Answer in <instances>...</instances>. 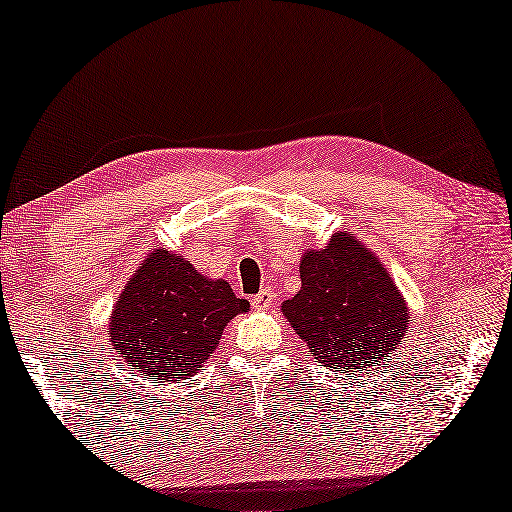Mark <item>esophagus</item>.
I'll list each match as a JSON object with an SVG mask.
<instances>
[{
	"mask_svg": "<svg viewBox=\"0 0 512 512\" xmlns=\"http://www.w3.org/2000/svg\"><path fill=\"white\" fill-rule=\"evenodd\" d=\"M271 303H273V294H271L269 289H262V291H259L257 296H253V307H255L257 312H262V310H269Z\"/></svg>",
	"mask_w": 512,
	"mask_h": 512,
	"instance_id": "34e87169",
	"label": "esophagus"
}]
</instances>
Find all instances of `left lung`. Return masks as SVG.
<instances>
[{"label": "left lung", "mask_w": 512, "mask_h": 512, "mask_svg": "<svg viewBox=\"0 0 512 512\" xmlns=\"http://www.w3.org/2000/svg\"><path fill=\"white\" fill-rule=\"evenodd\" d=\"M291 328L330 369L367 371L408 330V305L378 257L346 232L300 259V291L282 303Z\"/></svg>", "instance_id": "left-lung-1"}]
</instances>
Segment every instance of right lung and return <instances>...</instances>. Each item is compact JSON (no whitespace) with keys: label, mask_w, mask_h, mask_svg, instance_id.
I'll return each instance as SVG.
<instances>
[{"label":"right lung","mask_w":512,"mask_h":512,"mask_svg":"<svg viewBox=\"0 0 512 512\" xmlns=\"http://www.w3.org/2000/svg\"><path fill=\"white\" fill-rule=\"evenodd\" d=\"M248 307L225 280L205 278L182 255L154 248L118 296L107 332L141 376L184 380L200 371L223 328Z\"/></svg>","instance_id":"add662e5"}]
</instances>
